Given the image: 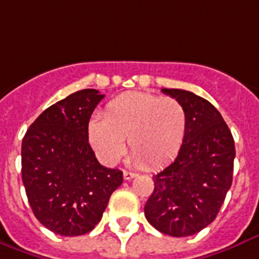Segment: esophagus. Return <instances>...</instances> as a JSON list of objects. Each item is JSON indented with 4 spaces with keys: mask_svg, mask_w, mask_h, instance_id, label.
I'll return each mask as SVG.
<instances>
[{
    "mask_svg": "<svg viewBox=\"0 0 259 259\" xmlns=\"http://www.w3.org/2000/svg\"><path fill=\"white\" fill-rule=\"evenodd\" d=\"M123 177H124V180H125V181H128V180H132V178H135L136 174L131 173V171H125V170H124Z\"/></svg>",
    "mask_w": 259,
    "mask_h": 259,
    "instance_id": "1",
    "label": "esophagus"
}]
</instances>
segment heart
Listing matches in <instances>:
<instances>
[{
	"mask_svg": "<svg viewBox=\"0 0 259 259\" xmlns=\"http://www.w3.org/2000/svg\"><path fill=\"white\" fill-rule=\"evenodd\" d=\"M186 128L188 112L178 100L130 92L108 102L102 120H90L86 134L104 163L115 165L119 161L125 139L131 161L152 170L177 155Z\"/></svg>",
	"mask_w": 259,
	"mask_h": 259,
	"instance_id": "obj_1",
	"label": "heart"
}]
</instances>
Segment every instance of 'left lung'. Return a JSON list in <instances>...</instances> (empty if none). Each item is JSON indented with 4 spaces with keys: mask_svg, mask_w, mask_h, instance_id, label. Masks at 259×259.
Masks as SVG:
<instances>
[{
    "mask_svg": "<svg viewBox=\"0 0 259 259\" xmlns=\"http://www.w3.org/2000/svg\"><path fill=\"white\" fill-rule=\"evenodd\" d=\"M188 112L177 158L155 174L144 205L148 223L162 234L190 236L216 219L231 188L235 143L220 112L205 98L181 89H162Z\"/></svg>",
    "mask_w": 259,
    "mask_h": 259,
    "instance_id": "obj_1",
    "label": "left lung"
}]
</instances>
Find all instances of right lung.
<instances>
[{
	"label": "right lung",
	"mask_w": 259,
	"mask_h": 259,
	"mask_svg": "<svg viewBox=\"0 0 259 259\" xmlns=\"http://www.w3.org/2000/svg\"><path fill=\"white\" fill-rule=\"evenodd\" d=\"M104 98L96 89L70 94L47 108L21 144V176L33 215L62 236L88 234L101 220L123 171L100 165L86 127Z\"/></svg>",
	"instance_id": "right-lung-1"
}]
</instances>
